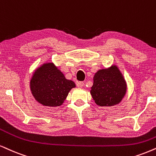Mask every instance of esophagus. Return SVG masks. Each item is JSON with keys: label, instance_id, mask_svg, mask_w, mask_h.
<instances>
[{"label": "esophagus", "instance_id": "obj_1", "mask_svg": "<svg viewBox=\"0 0 156 156\" xmlns=\"http://www.w3.org/2000/svg\"><path fill=\"white\" fill-rule=\"evenodd\" d=\"M77 86H78V87H80V88H83V86H84V83L83 81L78 82V83H77Z\"/></svg>", "mask_w": 156, "mask_h": 156}]
</instances>
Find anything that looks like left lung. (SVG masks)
<instances>
[{
  "label": "left lung",
  "instance_id": "obj_1",
  "mask_svg": "<svg viewBox=\"0 0 156 156\" xmlns=\"http://www.w3.org/2000/svg\"><path fill=\"white\" fill-rule=\"evenodd\" d=\"M127 92V83L123 75L115 65L98 70L94 76L90 95L100 106L119 104Z\"/></svg>",
  "mask_w": 156,
  "mask_h": 156
}]
</instances>
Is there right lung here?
<instances>
[{
    "mask_svg": "<svg viewBox=\"0 0 156 156\" xmlns=\"http://www.w3.org/2000/svg\"><path fill=\"white\" fill-rule=\"evenodd\" d=\"M75 87V83L66 79L53 62H46L37 68L30 80V90L35 100L50 107L62 105Z\"/></svg>",
    "mask_w": 156,
    "mask_h": 156,
    "instance_id": "right-lung-1",
    "label": "right lung"
}]
</instances>
